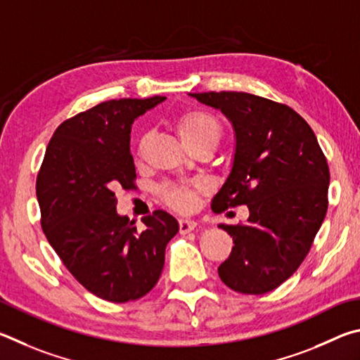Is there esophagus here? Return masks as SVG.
Returning a JSON list of instances; mask_svg holds the SVG:
<instances>
[{"label": "esophagus", "mask_w": 360, "mask_h": 360, "mask_svg": "<svg viewBox=\"0 0 360 360\" xmlns=\"http://www.w3.org/2000/svg\"><path fill=\"white\" fill-rule=\"evenodd\" d=\"M180 234H188V232H191L196 229L198 223L194 221V219H180Z\"/></svg>", "instance_id": "esophagus-1"}]
</instances>
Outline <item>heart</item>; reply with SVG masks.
I'll return each instance as SVG.
<instances>
[{"label": "heart", "mask_w": 360, "mask_h": 360, "mask_svg": "<svg viewBox=\"0 0 360 360\" xmlns=\"http://www.w3.org/2000/svg\"><path fill=\"white\" fill-rule=\"evenodd\" d=\"M176 129H179L180 136L184 141L193 147L199 142L204 141H219L221 137V126H219L218 120L210 115L209 112L199 110V109H190L181 112L176 117ZM145 145V136H141L136 142L137 153H141ZM202 186L199 185H175L170 184L161 188V198L164 204H167L170 209L176 212H190L196 207L200 193H202Z\"/></svg>", "instance_id": "1"}]
</instances>
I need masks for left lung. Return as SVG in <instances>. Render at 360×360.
<instances>
[{
	"label": "left lung",
	"instance_id": "8db88e82",
	"mask_svg": "<svg viewBox=\"0 0 360 360\" xmlns=\"http://www.w3.org/2000/svg\"><path fill=\"white\" fill-rule=\"evenodd\" d=\"M191 96L221 110L236 131L234 162L212 210H250L247 223L218 224L234 242L219 278L242 294L274 291L304 262L326 218V156L310 124L286 104L243 91Z\"/></svg>",
	"mask_w": 360,
	"mask_h": 360
}]
</instances>
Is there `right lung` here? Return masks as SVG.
I'll use <instances>...</instances> for the list:
<instances>
[{
    "instance_id": "add662e5",
    "label": "right lung",
    "mask_w": 360,
    "mask_h": 360,
    "mask_svg": "<svg viewBox=\"0 0 360 360\" xmlns=\"http://www.w3.org/2000/svg\"><path fill=\"white\" fill-rule=\"evenodd\" d=\"M164 96L112 99L63 122L47 145L36 196L49 243L86 291L107 302L150 292L179 223L155 210L137 229L117 213L115 190L136 188L131 124Z\"/></svg>"
}]
</instances>
